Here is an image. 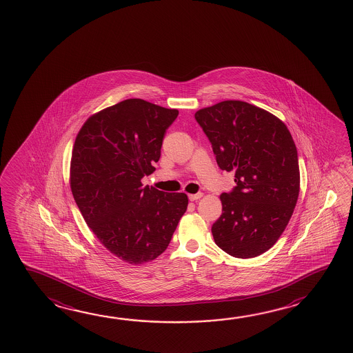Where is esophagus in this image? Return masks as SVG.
Here are the masks:
<instances>
[{
  "label": "esophagus",
  "instance_id": "esophagus-1",
  "mask_svg": "<svg viewBox=\"0 0 353 353\" xmlns=\"http://www.w3.org/2000/svg\"><path fill=\"white\" fill-rule=\"evenodd\" d=\"M200 198H203V192H198V194H190V195H189V199H190V201H195V200L200 199Z\"/></svg>",
  "mask_w": 353,
  "mask_h": 353
}]
</instances>
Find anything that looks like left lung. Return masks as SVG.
<instances>
[{
    "label": "left lung",
    "instance_id": "left-lung-1",
    "mask_svg": "<svg viewBox=\"0 0 353 353\" xmlns=\"http://www.w3.org/2000/svg\"><path fill=\"white\" fill-rule=\"evenodd\" d=\"M221 170L236 186L220 195L223 214L212 228L231 256H259L289 224L300 192L295 143L285 123L243 101H224L195 113Z\"/></svg>",
    "mask_w": 353,
    "mask_h": 353
}]
</instances>
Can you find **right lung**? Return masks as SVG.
Segmentation results:
<instances>
[{
	"mask_svg": "<svg viewBox=\"0 0 353 353\" xmlns=\"http://www.w3.org/2000/svg\"><path fill=\"white\" fill-rule=\"evenodd\" d=\"M178 109L132 98L90 116L72 150L70 184L103 246L130 265L163 254L188 208L184 192L143 188Z\"/></svg>",
	"mask_w": 353,
	"mask_h": 353,
	"instance_id": "obj_1",
	"label": "right lung"
}]
</instances>
